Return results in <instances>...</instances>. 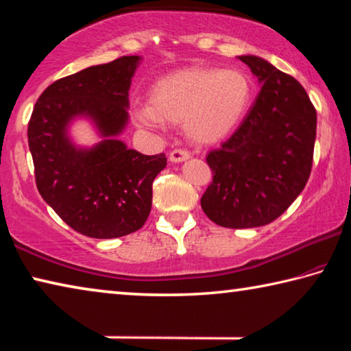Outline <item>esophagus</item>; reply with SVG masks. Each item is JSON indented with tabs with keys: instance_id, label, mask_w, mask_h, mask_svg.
Here are the masks:
<instances>
[{
	"instance_id": "obj_1",
	"label": "esophagus",
	"mask_w": 351,
	"mask_h": 351,
	"mask_svg": "<svg viewBox=\"0 0 351 351\" xmlns=\"http://www.w3.org/2000/svg\"><path fill=\"white\" fill-rule=\"evenodd\" d=\"M169 158L171 162H182L190 158V153L187 150H184V148H175L173 152H170Z\"/></svg>"
}]
</instances>
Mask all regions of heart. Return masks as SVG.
<instances>
[{
  "label": "heart",
  "instance_id": "obj_1",
  "mask_svg": "<svg viewBox=\"0 0 351 351\" xmlns=\"http://www.w3.org/2000/svg\"><path fill=\"white\" fill-rule=\"evenodd\" d=\"M252 99L254 83L245 71L190 68L154 83L150 105L138 106L134 119L147 128H161L164 121L182 122L190 139L213 144L241 125Z\"/></svg>",
  "mask_w": 351,
  "mask_h": 351
}]
</instances>
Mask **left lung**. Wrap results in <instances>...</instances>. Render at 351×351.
<instances>
[{
	"mask_svg": "<svg viewBox=\"0 0 351 351\" xmlns=\"http://www.w3.org/2000/svg\"><path fill=\"white\" fill-rule=\"evenodd\" d=\"M261 83L230 138L207 154L213 173L201 207L223 228L269 224L306 186L316 141V110L304 86L263 58L240 56Z\"/></svg>",
	"mask_w": 351,
	"mask_h": 351,
	"instance_id": "1",
	"label": "left lung"
}]
</instances>
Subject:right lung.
Listing matches in <instances>:
<instances>
[{
  "label": "right lung",
  "mask_w": 351,
  "mask_h": 351,
  "mask_svg": "<svg viewBox=\"0 0 351 351\" xmlns=\"http://www.w3.org/2000/svg\"><path fill=\"white\" fill-rule=\"evenodd\" d=\"M139 56L116 58L63 77L41 93L27 125L35 182L69 228L91 239H117L141 229L152 210L153 181L165 154L147 156L117 136L128 123V90ZM88 117L103 136L77 149L69 123Z\"/></svg>",
  "instance_id": "obj_1"
}]
</instances>
